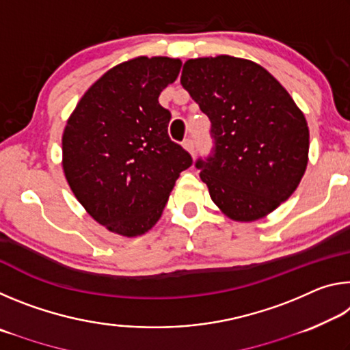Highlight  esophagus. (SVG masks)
<instances>
[{"mask_svg": "<svg viewBox=\"0 0 350 350\" xmlns=\"http://www.w3.org/2000/svg\"><path fill=\"white\" fill-rule=\"evenodd\" d=\"M182 145H183V148H185V150L194 157V154H196V148H194V142H193L191 139H185V140H183Z\"/></svg>", "mask_w": 350, "mask_h": 350, "instance_id": "34e87169", "label": "esophagus"}]
</instances>
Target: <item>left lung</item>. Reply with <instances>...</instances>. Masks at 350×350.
<instances>
[{
    "instance_id": "1",
    "label": "left lung",
    "mask_w": 350,
    "mask_h": 350,
    "mask_svg": "<svg viewBox=\"0 0 350 350\" xmlns=\"http://www.w3.org/2000/svg\"><path fill=\"white\" fill-rule=\"evenodd\" d=\"M180 83L211 122L215 146L196 168L213 202L233 221L267 216L304 176V114L273 75L244 58L188 60Z\"/></svg>"
}]
</instances>
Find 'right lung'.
I'll list each match as a JSON object with an SVG mask.
<instances>
[{
    "mask_svg": "<svg viewBox=\"0 0 350 350\" xmlns=\"http://www.w3.org/2000/svg\"><path fill=\"white\" fill-rule=\"evenodd\" d=\"M182 62L137 57L85 92L63 133V170L85 210L112 233L140 236L162 216L189 152L170 139L159 96Z\"/></svg>",
    "mask_w": 350,
    "mask_h": 350,
    "instance_id": "add662e5",
    "label": "right lung"
}]
</instances>
